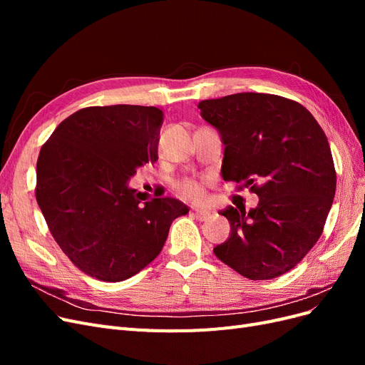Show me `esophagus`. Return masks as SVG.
Returning a JSON list of instances; mask_svg holds the SVG:
<instances>
[{
    "mask_svg": "<svg viewBox=\"0 0 365 365\" xmlns=\"http://www.w3.org/2000/svg\"><path fill=\"white\" fill-rule=\"evenodd\" d=\"M193 215L196 219H200V220H207L210 217V212H207V210H201V208H193Z\"/></svg>",
    "mask_w": 365,
    "mask_h": 365,
    "instance_id": "1",
    "label": "esophagus"
}]
</instances>
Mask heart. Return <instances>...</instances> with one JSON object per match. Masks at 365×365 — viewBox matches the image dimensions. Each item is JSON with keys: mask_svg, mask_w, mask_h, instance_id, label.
I'll use <instances>...</instances> for the list:
<instances>
[{"mask_svg": "<svg viewBox=\"0 0 365 365\" xmlns=\"http://www.w3.org/2000/svg\"><path fill=\"white\" fill-rule=\"evenodd\" d=\"M176 190L178 193L185 197V200H190L195 202H202L205 200V192H204V187L202 184L192 181V180H185L178 182L176 185Z\"/></svg>", "mask_w": 365, "mask_h": 365, "instance_id": "1", "label": "heart"}]
</instances>
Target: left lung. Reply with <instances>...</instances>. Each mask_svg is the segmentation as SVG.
<instances>
[{"mask_svg":"<svg viewBox=\"0 0 365 365\" xmlns=\"http://www.w3.org/2000/svg\"><path fill=\"white\" fill-rule=\"evenodd\" d=\"M222 140L220 173L244 182L259 204L227 207L230 237L215 254L251 280L288 272L323 233L334 202L336 173L324 130L289 98L239 93L197 103Z\"/></svg>","mask_w":365,"mask_h":365,"instance_id":"8db88e82","label":"left lung"}]
</instances>
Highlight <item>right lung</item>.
<instances>
[{
	"label": "right lung",
	"mask_w": 365,
	"mask_h": 365,
	"mask_svg": "<svg viewBox=\"0 0 365 365\" xmlns=\"http://www.w3.org/2000/svg\"><path fill=\"white\" fill-rule=\"evenodd\" d=\"M164 113L155 106L83 108L39 152L36 201L54 240L85 274L121 282L161 252L173 220L189 213L175 197L137 200L129 180L158 160Z\"/></svg>",
	"instance_id": "add662e5"
}]
</instances>
